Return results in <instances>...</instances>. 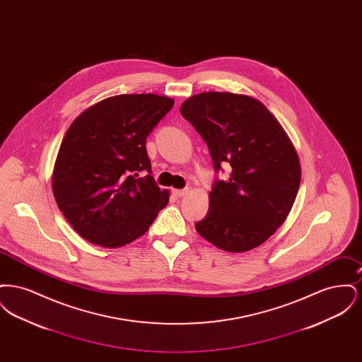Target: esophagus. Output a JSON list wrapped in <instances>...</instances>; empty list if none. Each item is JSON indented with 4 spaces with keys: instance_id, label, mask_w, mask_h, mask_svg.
Returning <instances> with one entry per match:
<instances>
[{
    "instance_id": "obj_1",
    "label": "esophagus",
    "mask_w": 362,
    "mask_h": 362,
    "mask_svg": "<svg viewBox=\"0 0 362 362\" xmlns=\"http://www.w3.org/2000/svg\"><path fill=\"white\" fill-rule=\"evenodd\" d=\"M187 192H189V189H173V195H175V197H177V198L185 197Z\"/></svg>"
}]
</instances>
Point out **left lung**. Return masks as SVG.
Here are the masks:
<instances>
[{
	"label": "left lung",
	"instance_id": "left-lung-1",
	"mask_svg": "<svg viewBox=\"0 0 362 362\" xmlns=\"http://www.w3.org/2000/svg\"><path fill=\"white\" fill-rule=\"evenodd\" d=\"M180 112L205 139L214 168H232L229 179L217 180L209 192V211L197 232L228 252L257 248L284 224L298 192L301 167L292 139L248 95L198 93Z\"/></svg>",
	"mask_w": 362,
	"mask_h": 362
}]
</instances>
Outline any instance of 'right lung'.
I'll list each match as a JSON object with an SVG mask.
<instances>
[{
	"label": "right lung",
	"instance_id": "right-lung-1",
	"mask_svg": "<svg viewBox=\"0 0 362 362\" xmlns=\"http://www.w3.org/2000/svg\"><path fill=\"white\" fill-rule=\"evenodd\" d=\"M155 93L117 95L90 105L66 130L55 158L52 189L73 229L103 248L142 236L170 191L156 186L146 137L173 107Z\"/></svg>",
	"mask_w": 362,
	"mask_h": 362
}]
</instances>
